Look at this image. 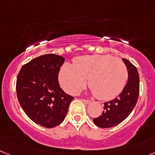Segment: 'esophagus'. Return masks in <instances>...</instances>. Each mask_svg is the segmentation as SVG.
Masks as SVG:
<instances>
[{"instance_id":"obj_1","label":"esophagus","mask_w":155,"mask_h":155,"mask_svg":"<svg viewBox=\"0 0 155 155\" xmlns=\"http://www.w3.org/2000/svg\"><path fill=\"white\" fill-rule=\"evenodd\" d=\"M81 101H82V102L84 103V104H90V103L91 102V101H88V100H85V99H81Z\"/></svg>"}]
</instances>
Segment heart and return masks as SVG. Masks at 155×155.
<instances>
[{
  "mask_svg": "<svg viewBox=\"0 0 155 155\" xmlns=\"http://www.w3.org/2000/svg\"><path fill=\"white\" fill-rule=\"evenodd\" d=\"M88 85L96 97L109 101L119 95L128 78L126 64L111 55H84L74 59V65L64 64L59 73V81L66 92L75 94Z\"/></svg>",
  "mask_w": 155,
  "mask_h": 155,
  "instance_id": "b5f03b06",
  "label": "heart"
}]
</instances>
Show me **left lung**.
I'll list each match as a JSON object with an SVG mask.
<instances>
[{"label":"left lung","mask_w":155,"mask_h":155,"mask_svg":"<svg viewBox=\"0 0 155 155\" xmlns=\"http://www.w3.org/2000/svg\"><path fill=\"white\" fill-rule=\"evenodd\" d=\"M128 71V81L119 97L104 103L102 115L94 119L100 128H110L121 123L132 113L139 94V75L136 67L123 58Z\"/></svg>","instance_id":"left-lung-1"}]
</instances>
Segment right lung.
Returning a JSON list of instances; mask_svg holds the SVG:
<instances>
[{
	"label": "right lung",
	"instance_id": "obj_1",
	"mask_svg": "<svg viewBox=\"0 0 155 155\" xmlns=\"http://www.w3.org/2000/svg\"><path fill=\"white\" fill-rule=\"evenodd\" d=\"M64 58L46 54L22 67L17 79V95L28 117L36 124L53 128L61 124L73 97L60 87L58 76Z\"/></svg>",
	"mask_w": 155,
	"mask_h": 155
}]
</instances>
